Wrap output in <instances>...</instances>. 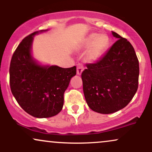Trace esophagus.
<instances>
[{"mask_svg":"<svg viewBox=\"0 0 152 152\" xmlns=\"http://www.w3.org/2000/svg\"><path fill=\"white\" fill-rule=\"evenodd\" d=\"M83 70H84V66H83L82 64H77V71H76L77 74L81 75Z\"/></svg>","mask_w":152,"mask_h":152,"instance_id":"esophagus-1","label":"esophagus"}]
</instances>
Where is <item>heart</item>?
Returning a JSON list of instances; mask_svg holds the SVG:
<instances>
[{
	"label": "heart",
	"mask_w": 152,
	"mask_h": 152,
	"mask_svg": "<svg viewBox=\"0 0 152 152\" xmlns=\"http://www.w3.org/2000/svg\"><path fill=\"white\" fill-rule=\"evenodd\" d=\"M109 45V38L106 35L99 36L96 34H93L85 39L82 43L81 48H88L86 54V59L90 61H95L100 58Z\"/></svg>",
	"instance_id": "heart-1"
}]
</instances>
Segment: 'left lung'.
Listing matches in <instances>:
<instances>
[{"mask_svg": "<svg viewBox=\"0 0 152 152\" xmlns=\"http://www.w3.org/2000/svg\"><path fill=\"white\" fill-rule=\"evenodd\" d=\"M117 41L82 72L83 89L89 108L100 114L123 109L133 99L139 85V60L126 38L113 31Z\"/></svg>", "mask_w": 152, "mask_h": 152, "instance_id": "obj_1", "label": "left lung"}]
</instances>
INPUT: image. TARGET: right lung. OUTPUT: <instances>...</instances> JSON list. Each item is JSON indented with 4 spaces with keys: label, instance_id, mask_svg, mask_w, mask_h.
I'll return each mask as SVG.
<instances>
[{
    "label": "right lung",
    "instance_id": "1",
    "mask_svg": "<svg viewBox=\"0 0 152 152\" xmlns=\"http://www.w3.org/2000/svg\"><path fill=\"white\" fill-rule=\"evenodd\" d=\"M37 33L24 38L12 56L10 86L15 100L26 113L36 118H48L61 111L64 94L71 78L76 74V67L64 69L36 64L31 48Z\"/></svg>",
    "mask_w": 152,
    "mask_h": 152
}]
</instances>
